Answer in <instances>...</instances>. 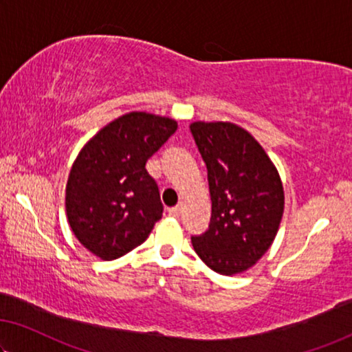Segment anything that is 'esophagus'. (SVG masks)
Listing matches in <instances>:
<instances>
[{
    "instance_id": "34e87169",
    "label": "esophagus",
    "mask_w": 352,
    "mask_h": 352,
    "mask_svg": "<svg viewBox=\"0 0 352 352\" xmlns=\"http://www.w3.org/2000/svg\"><path fill=\"white\" fill-rule=\"evenodd\" d=\"M167 213H169V217L178 218V217H180V213H182V206H175V207L169 208V210H167Z\"/></svg>"
}]
</instances>
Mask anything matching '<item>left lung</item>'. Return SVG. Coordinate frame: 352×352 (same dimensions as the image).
<instances>
[{
  "instance_id": "left-lung-1",
  "label": "left lung",
  "mask_w": 352,
  "mask_h": 352,
  "mask_svg": "<svg viewBox=\"0 0 352 352\" xmlns=\"http://www.w3.org/2000/svg\"><path fill=\"white\" fill-rule=\"evenodd\" d=\"M207 166L212 218L191 242L213 272L248 270L270 248L285 210L276 167L248 131L228 122L190 126Z\"/></svg>"
}]
</instances>
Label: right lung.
Wrapping results in <instances>:
<instances>
[{
    "label": "right lung",
    "mask_w": 352,
    "mask_h": 352,
    "mask_svg": "<svg viewBox=\"0 0 352 352\" xmlns=\"http://www.w3.org/2000/svg\"><path fill=\"white\" fill-rule=\"evenodd\" d=\"M175 131V120L131 112L80 150L67 178L66 214L78 242L98 258L129 253L161 219L158 185L145 164Z\"/></svg>",
    "instance_id": "right-lung-1"
}]
</instances>
